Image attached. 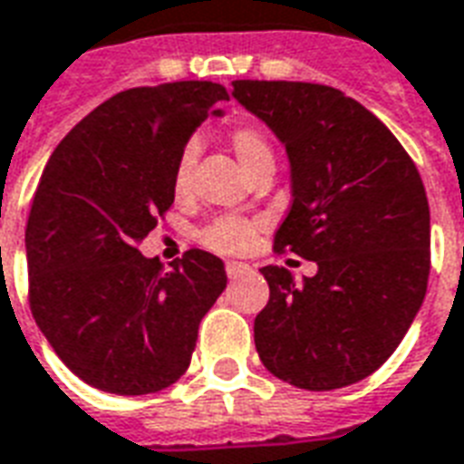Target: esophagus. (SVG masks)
Instances as JSON below:
<instances>
[{"mask_svg":"<svg viewBox=\"0 0 464 464\" xmlns=\"http://www.w3.org/2000/svg\"><path fill=\"white\" fill-rule=\"evenodd\" d=\"M253 272V267L247 263H236V260H231V263H226V275L231 279H238L243 277V275H250Z\"/></svg>","mask_w":464,"mask_h":464,"instance_id":"obj_1","label":"esophagus"}]
</instances>
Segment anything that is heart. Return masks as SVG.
<instances>
[{"instance_id":"obj_1","label":"heart","mask_w":464,"mask_h":464,"mask_svg":"<svg viewBox=\"0 0 464 464\" xmlns=\"http://www.w3.org/2000/svg\"><path fill=\"white\" fill-rule=\"evenodd\" d=\"M231 146L246 172H250L260 162L272 160V148L267 143V138L253 126H236L231 130ZM194 160H197V143H185L179 155H177L175 169H172V192H175L177 199H182L189 192ZM256 236L257 226L253 221H246V218L238 217H224L211 221L199 233V240L214 253L236 256V253H246L247 247L256 243Z\"/></svg>"}]
</instances>
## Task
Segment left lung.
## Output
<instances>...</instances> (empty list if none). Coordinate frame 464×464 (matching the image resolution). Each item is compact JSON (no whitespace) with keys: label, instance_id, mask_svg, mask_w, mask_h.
<instances>
[{"label":"left lung","instance_id":"left-lung-1","mask_svg":"<svg viewBox=\"0 0 464 464\" xmlns=\"http://www.w3.org/2000/svg\"><path fill=\"white\" fill-rule=\"evenodd\" d=\"M233 99L277 136L292 207L275 250L316 263L296 282L265 265L270 302L256 348L275 377L328 392L365 380L419 314L430 270V211L413 160L384 123L341 90L236 80Z\"/></svg>","mask_w":464,"mask_h":464}]
</instances>
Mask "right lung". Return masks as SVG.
<instances>
[{
  "instance_id": "add662e5",
  "label": "right lung",
  "mask_w": 464,
  "mask_h": 464,
  "mask_svg": "<svg viewBox=\"0 0 464 464\" xmlns=\"http://www.w3.org/2000/svg\"><path fill=\"white\" fill-rule=\"evenodd\" d=\"M228 99L217 82L136 87L106 99L45 165L26 224L31 311L92 387L140 397L175 384L221 292V257L187 250L165 270L138 253L172 201V169Z\"/></svg>"
}]
</instances>
